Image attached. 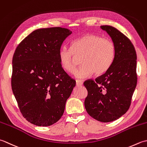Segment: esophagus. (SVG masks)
<instances>
[{"instance_id": "obj_1", "label": "esophagus", "mask_w": 147, "mask_h": 147, "mask_svg": "<svg viewBox=\"0 0 147 147\" xmlns=\"http://www.w3.org/2000/svg\"><path fill=\"white\" fill-rule=\"evenodd\" d=\"M82 84H83V82H82V81L81 80H76V85H77V86H82Z\"/></svg>"}]
</instances>
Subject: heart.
Wrapping results in <instances>:
<instances>
[{
  "label": "heart",
  "mask_w": 147,
  "mask_h": 147,
  "mask_svg": "<svg viewBox=\"0 0 147 147\" xmlns=\"http://www.w3.org/2000/svg\"><path fill=\"white\" fill-rule=\"evenodd\" d=\"M115 55L113 41L96 34H87L71 42V49L63 46L59 51V59L61 67L72 74L81 58L82 65L75 76L83 79L93 73L96 76L105 74L113 64Z\"/></svg>",
  "instance_id": "heart-1"
}]
</instances>
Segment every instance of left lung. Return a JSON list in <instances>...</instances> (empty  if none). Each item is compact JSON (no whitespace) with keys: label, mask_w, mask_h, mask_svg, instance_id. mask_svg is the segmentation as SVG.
Wrapping results in <instances>:
<instances>
[{"label":"left lung","mask_w":147,"mask_h":147,"mask_svg":"<svg viewBox=\"0 0 147 147\" xmlns=\"http://www.w3.org/2000/svg\"><path fill=\"white\" fill-rule=\"evenodd\" d=\"M115 46L116 55L111 67L94 80H87L84 106L88 114L102 122L120 118L130 107L137 84L136 53L131 40L117 29L103 25Z\"/></svg>","instance_id":"obj_1"}]
</instances>
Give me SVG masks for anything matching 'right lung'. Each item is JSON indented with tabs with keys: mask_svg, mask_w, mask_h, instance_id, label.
<instances>
[{
	"mask_svg": "<svg viewBox=\"0 0 147 147\" xmlns=\"http://www.w3.org/2000/svg\"><path fill=\"white\" fill-rule=\"evenodd\" d=\"M71 34L61 27L37 29L14 53L12 90L24 118L38 126H49L60 119L76 86L59 59L61 45Z\"/></svg>",
	"mask_w": 147,
	"mask_h": 147,
	"instance_id": "add662e5",
	"label": "right lung"
}]
</instances>
